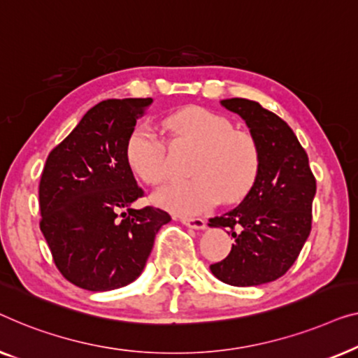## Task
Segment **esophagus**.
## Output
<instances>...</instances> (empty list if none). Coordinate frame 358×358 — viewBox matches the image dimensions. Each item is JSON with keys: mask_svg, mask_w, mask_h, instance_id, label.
<instances>
[{"mask_svg": "<svg viewBox=\"0 0 358 358\" xmlns=\"http://www.w3.org/2000/svg\"><path fill=\"white\" fill-rule=\"evenodd\" d=\"M181 224L186 225V227L194 229V230H204L206 229V220L201 217H180Z\"/></svg>", "mask_w": 358, "mask_h": 358, "instance_id": "esophagus-1", "label": "esophagus"}]
</instances>
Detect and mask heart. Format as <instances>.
<instances>
[{"label":"heart","mask_w":358,"mask_h":358,"mask_svg":"<svg viewBox=\"0 0 358 358\" xmlns=\"http://www.w3.org/2000/svg\"><path fill=\"white\" fill-rule=\"evenodd\" d=\"M170 131L199 145L191 172L194 178L173 181L157 193L154 203L170 213L194 215L204 213L224 198L236 201L253 188L259 172V149L253 136L234 129L224 115L189 105L167 117ZM124 159L136 177L159 185L167 177L164 145L145 123L129 131Z\"/></svg>","instance_id":"b5f03b06"}]
</instances>
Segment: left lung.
<instances>
[{"label": "left lung", "instance_id": "obj_1", "mask_svg": "<svg viewBox=\"0 0 358 358\" xmlns=\"http://www.w3.org/2000/svg\"><path fill=\"white\" fill-rule=\"evenodd\" d=\"M220 105L240 115L259 149V172L245 199L209 227H227L235 238L229 256L210 264L219 280L235 287L268 284L299 258L311 230L316 180L308 155L284 120L248 99Z\"/></svg>", "mask_w": 358, "mask_h": 358}]
</instances>
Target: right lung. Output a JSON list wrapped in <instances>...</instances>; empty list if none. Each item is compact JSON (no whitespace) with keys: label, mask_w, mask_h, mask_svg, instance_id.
<instances>
[{"label":"right lung","mask_w":358,"mask_h":358,"mask_svg":"<svg viewBox=\"0 0 358 358\" xmlns=\"http://www.w3.org/2000/svg\"><path fill=\"white\" fill-rule=\"evenodd\" d=\"M152 99L103 100L50 152L38 186L40 230L71 284L90 292L124 287L143 273L162 209H134L143 196L124 159L129 131Z\"/></svg>","instance_id":"obj_1"}]
</instances>
